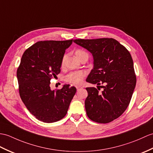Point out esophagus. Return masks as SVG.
Here are the masks:
<instances>
[{
    "label": "esophagus",
    "mask_w": 153,
    "mask_h": 153,
    "mask_svg": "<svg viewBox=\"0 0 153 153\" xmlns=\"http://www.w3.org/2000/svg\"><path fill=\"white\" fill-rule=\"evenodd\" d=\"M76 88H77V91H78V90H79L81 88H82V87H80V86H76Z\"/></svg>",
    "instance_id": "esophagus-1"
}]
</instances>
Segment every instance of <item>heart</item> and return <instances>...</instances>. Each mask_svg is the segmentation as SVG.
Returning a JSON list of instances; mask_svg holds the SVG:
<instances>
[{
  "instance_id": "obj_1",
  "label": "heart",
  "mask_w": 153,
  "mask_h": 153,
  "mask_svg": "<svg viewBox=\"0 0 153 153\" xmlns=\"http://www.w3.org/2000/svg\"><path fill=\"white\" fill-rule=\"evenodd\" d=\"M75 54L77 57L80 60V59L85 55H87V53L81 49H77L76 51ZM66 58V55L63 56L61 65H63L65 62V60ZM86 76V72L84 70L79 71H74V72H71L67 74L65 77V80L66 82L72 83L74 85H79L83 81V78Z\"/></svg>"
}]
</instances>
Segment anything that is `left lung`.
<instances>
[{
    "mask_svg": "<svg viewBox=\"0 0 153 153\" xmlns=\"http://www.w3.org/2000/svg\"><path fill=\"white\" fill-rule=\"evenodd\" d=\"M74 42L90 51L94 68L87 81L103 88L99 92L87 87L85 102L88 118L98 123H108L118 118L128 106L136 84L133 60L126 48L113 38L77 39ZM102 84L104 85L100 86Z\"/></svg>",
    "mask_w": 153,
    "mask_h": 153,
    "instance_id": "1",
    "label": "left lung"
}]
</instances>
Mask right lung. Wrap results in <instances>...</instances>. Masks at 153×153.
Here are the masks:
<instances>
[{
    "label": "right lung",
    "instance_id": "add662e5",
    "mask_svg": "<svg viewBox=\"0 0 153 153\" xmlns=\"http://www.w3.org/2000/svg\"><path fill=\"white\" fill-rule=\"evenodd\" d=\"M73 40L40 41L24 52L17 70L20 97L28 111L44 123L65 117L76 93L74 87L64 85L52 91L50 80L60 72L66 49Z\"/></svg>",
    "mask_w": 153,
    "mask_h": 153
}]
</instances>
